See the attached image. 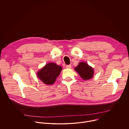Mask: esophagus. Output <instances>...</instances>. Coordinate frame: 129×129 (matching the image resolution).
<instances>
[{"label":"esophagus","instance_id":"34e87169","mask_svg":"<svg viewBox=\"0 0 129 129\" xmlns=\"http://www.w3.org/2000/svg\"><path fill=\"white\" fill-rule=\"evenodd\" d=\"M66 67L67 69H71L72 68V66L70 65H70H67Z\"/></svg>","mask_w":129,"mask_h":129}]
</instances>
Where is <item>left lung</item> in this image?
<instances>
[{
  "label": "left lung",
  "mask_w": 129,
  "mask_h": 129,
  "mask_svg": "<svg viewBox=\"0 0 129 129\" xmlns=\"http://www.w3.org/2000/svg\"><path fill=\"white\" fill-rule=\"evenodd\" d=\"M74 70L84 80L91 78L94 75V70L85 62H79L78 65L74 68Z\"/></svg>",
  "instance_id": "obj_1"
}]
</instances>
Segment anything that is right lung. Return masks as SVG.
<instances>
[{"instance_id":"right-lung-1","label":"right lung","mask_w":129,"mask_h":129,"mask_svg":"<svg viewBox=\"0 0 129 129\" xmlns=\"http://www.w3.org/2000/svg\"><path fill=\"white\" fill-rule=\"evenodd\" d=\"M61 70L60 66L55 63L50 62L46 64L38 72L37 76L45 84L51 85L54 83Z\"/></svg>"}]
</instances>
